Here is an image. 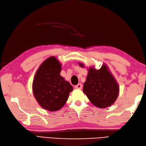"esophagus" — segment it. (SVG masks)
<instances>
[{
  "label": "esophagus",
  "instance_id": "1",
  "mask_svg": "<svg viewBox=\"0 0 146 146\" xmlns=\"http://www.w3.org/2000/svg\"><path fill=\"white\" fill-rule=\"evenodd\" d=\"M82 87V85L81 84H80V83L78 84H77L76 86H75V88H76V89H81Z\"/></svg>",
  "mask_w": 146,
  "mask_h": 146
}]
</instances>
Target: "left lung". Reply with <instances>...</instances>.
Returning <instances> with one entry per match:
<instances>
[{
  "label": "left lung",
  "instance_id": "8db88e82",
  "mask_svg": "<svg viewBox=\"0 0 146 146\" xmlns=\"http://www.w3.org/2000/svg\"><path fill=\"white\" fill-rule=\"evenodd\" d=\"M83 67L82 64H80ZM83 92L94 105L100 108L111 106L117 100L119 88L117 82L103 65L99 70L89 69Z\"/></svg>",
  "mask_w": 146,
  "mask_h": 146
}]
</instances>
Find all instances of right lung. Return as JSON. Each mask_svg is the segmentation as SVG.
Wrapping results in <instances>:
<instances>
[{
  "label": "right lung",
  "mask_w": 146,
  "mask_h": 146,
  "mask_svg": "<svg viewBox=\"0 0 146 146\" xmlns=\"http://www.w3.org/2000/svg\"><path fill=\"white\" fill-rule=\"evenodd\" d=\"M61 65L52 56L44 61L38 69L33 83L36 100L43 108L50 111L65 105L72 86L60 75Z\"/></svg>",
  "instance_id": "right-lung-1"
}]
</instances>
